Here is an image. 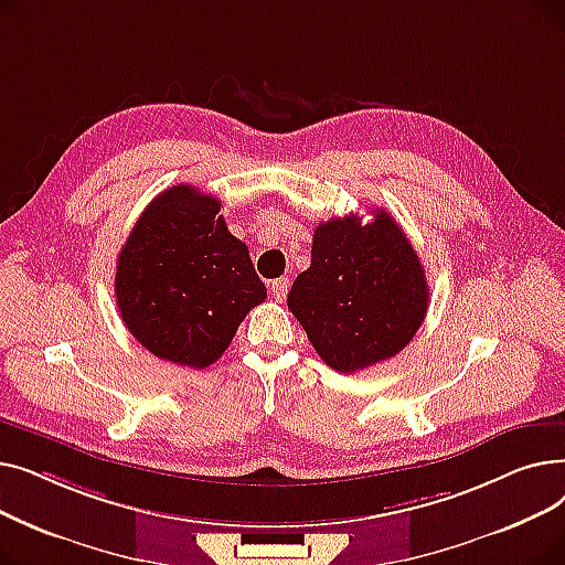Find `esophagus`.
Returning a JSON list of instances; mask_svg holds the SVG:
<instances>
[{
	"label": "esophagus",
	"mask_w": 565,
	"mask_h": 565,
	"mask_svg": "<svg viewBox=\"0 0 565 565\" xmlns=\"http://www.w3.org/2000/svg\"><path fill=\"white\" fill-rule=\"evenodd\" d=\"M288 288H290V284H288V279L286 277H279V279H275L273 284H270V292H273V298L277 300V302H284V298L288 295Z\"/></svg>",
	"instance_id": "1"
}]
</instances>
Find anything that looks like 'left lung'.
<instances>
[{
    "instance_id": "left-lung-1",
    "label": "left lung",
    "mask_w": 565,
    "mask_h": 565,
    "mask_svg": "<svg viewBox=\"0 0 565 565\" xmlns=\"http://www.w3.org/2000/svg\"><path fill=\"white\" fill-rule=\"evenodd\" d=\"M373 222L334 217L313 231L311 265L292 281L288 309L320 360L339 373L398 354L428 311L424 265L387 211Z\"/></svg>"
}]
</instances>
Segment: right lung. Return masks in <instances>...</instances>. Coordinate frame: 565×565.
Masks as SVG:
<instances>
[{
  "label": "right lung",
  "mask_w": 565,
  "mask_h": 565,
  "mask_svg": "<svg viewBox=\"0 0 565 565\" xmlns=\"http://www.w3.org/2000/svg\"><path fill=\"white\" fill-rule=\"evenodd\" d=\"M220 199L194 185L158 194L118 254L114 292L130 334L178 366L215 364L267 298L249 249L226 228Z\"/></svg>",
  "instance_id": "obj_1"
}]
</instances>
